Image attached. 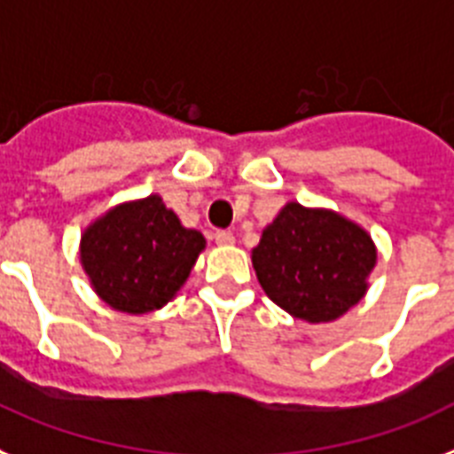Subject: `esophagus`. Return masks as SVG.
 I'll list each match as a JSON object with an SVG mask.
<instances>
[{
  "instance_id": "obj_1",
  "label": "esophagus",
  "mask_w": 454,
  "mask_h": 454,
  "mask_svg": "<svg viewBox=\"0 0 454 454\" xmlns=\"http://www.w3.org/2000/svg\"><path fill=\"white\" fill-rule=\"evenodd\" d=\"M213 239H215V243H218V246H231V243H234V234H231V231H215V236H213Z\"/></svg>"
}]
</instances>
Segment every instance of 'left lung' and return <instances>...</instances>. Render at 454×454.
Returning <instances> with one entry per match:
<instances>
[{
	"label": "left lung",
	"instance_id": "left-lung-1",
	"mask_svg": "<svg viewBox=\"0 0 454 454\" xmlns=\"http://www.w3.org/2000/svg\"><path fill=\"white\" fill-rule=\"evenodd\" d=\"M376 257L371 236L353 220L290 201L262 231L253 267L267 297L290 316L332 322L364 297Z\"/></svg>",
	"mask_w": 454,
	"mask_h": 454
}]
</instances>
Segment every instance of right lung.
I'll use <instances>...</instances> for the list:
<instances>
[{
	"mask_svg": "<svg viewBox=\"0 0 454 454\" xmlns=\"http://www.w3.org/2000/svg\"><path fill=\"white\" fill-rule=\"evenodd\" d=\"M206 248L201 231L183 227L160 194L127 201L81 236V264L111 309L151 313L176 297Z\"/></svg>",
	"mask_w": 454,
	"mask_h": 454,
	"instance_id": "obj_1",
	"label": "right lung"
}]
</instances>
